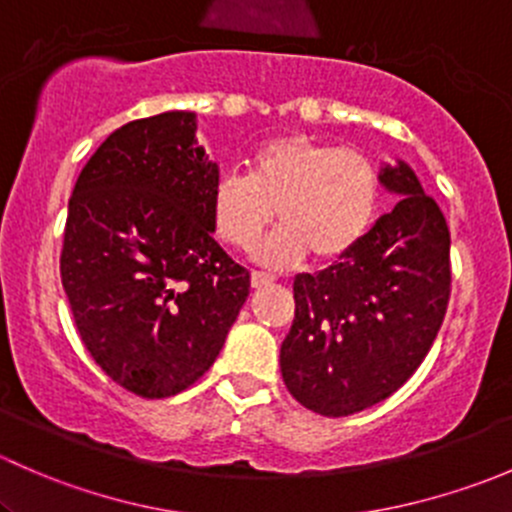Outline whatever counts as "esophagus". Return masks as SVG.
Here are the masks:
<instances>
[{
  "instance_id": "esophagus-1",
  "label": "esophagus",
  "mask_w": 512,
  "mask_h": 512,
  "mask_svg": "<svg viewBox=\"0 0 512 512\" xmlns=\"http://www.w3.org/2000/svg\"><path fill=\"white\" fill-rule=\"evenodd\" d=\"M250 282H252V289H265V287L275 285V277L265 275V272H252Z\"/></svg>"
}]
</instances>
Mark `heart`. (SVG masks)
Here are the masks:
<instances>
[{
  "mask_svg": "<svg viewBox=\"0 0 512 512\" xmlns=\"http://www.w3.org/2000/svg\"><path fill=\"white\" fill-rule=\"evenodd\" d=\"M381 205V175L354 148L280 136L255 151L247 178L218 175L208 198L213 232L232 247H250L267 225L280 223L252 250L260 265L287 267L312 252L334 262L369 235Z\"/></svg>",
  "mask_w": 512,
  "mask_h": 512,
  "instance_id": "heart-1",
  "label": "heart"
}]
</instances>
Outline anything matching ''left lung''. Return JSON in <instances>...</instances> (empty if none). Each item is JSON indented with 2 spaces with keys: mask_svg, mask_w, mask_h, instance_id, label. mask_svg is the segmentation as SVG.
Wrapping results in <instances>:
<instances>
[{
  "mask_svg": "<svg viewBox=\"0 0 512 512\" xmlns=\"http://www.w3.org/2000/svg\"><path fill=\"white\" fill-rule=\"evenodd\" d=\"M399 198L369 235L317 275L294 277L280 349L289 394L322 416H352L399 391L426 359L451 294V235L404 160L381 163Z\"/></svg>",
  "mask_w": 512,
  "mask_h": 512,
  "instance_id": "left-lung-1",
  "label": "left lung"
}]
</instances>
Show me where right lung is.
I'll return each instance as SVG.
<instances>
[{
	"instance_id": "1",
	"label": "right lung",
	"mask_w": 512,
	"mask_h": 512,
	"mask_svg": "<svg viewBox=\"0 0 512 512\" xmlns=\"http://www.w3.org/2000/svg\"><path fill=\"white\" fill-rule=\"evenodd\" d=\"M193 111L113 131L69 200L61 282L94 361L143 399L175 396L223 349L250 272L213 240L208 198L220 168Z\"/></svg>"
}]
</instances>
